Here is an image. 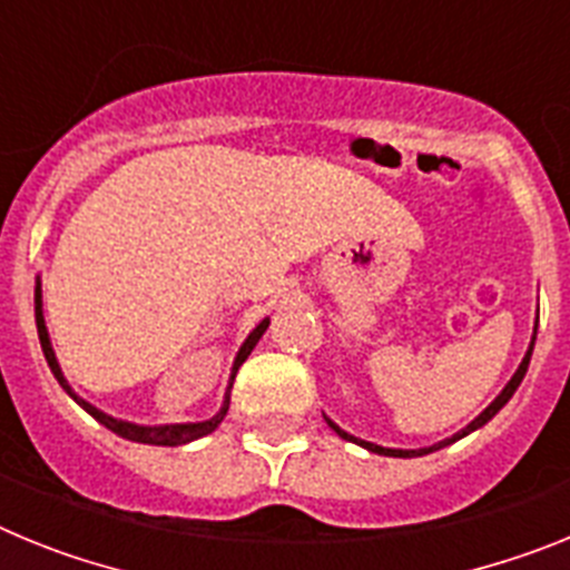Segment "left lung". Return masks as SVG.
<instances>
[{
    "label": "left lung",
    "mask_w": 570,
    "mask_h": 570,
    "mask_svg": "<svg viewBox=\"0 0 570 570\" xmlns=\"http://www.w3.org/2000/svg\"><path fill=\"white\" fill-rule=\"evenodd\" d=\"M533 342H537V325H533L531 345H528V351H525V356H522L520 367H517V371H513V376H511V380H508V385L502 387L500 394H497V400H493L491 405H488L485 411H482L480 416H473V420L468 422V425L462 428V431H456V434H454V436H448V440H440V442H434V445H428V448H382V445H376V442L360 440V436H354V434H347V431H342V428L336 425V422L331 420V416H325V422H328V425L334 428V431H336V434L342 436V440H347V442H356V445H362V448H365V451H371V454H380V456H400V460H411V456H425V454H434V451H440V448H445V445H451V442L462 440V436L473 434V431H476V428H482V425H485V422H491L493 416L500 414L502 407H505V402L511 400V396H513V391H517V387H520V382L525 380L528 362H531V354H533Z\"/></svg>",
    "instance_id": "obj_1"
}]
</instances>
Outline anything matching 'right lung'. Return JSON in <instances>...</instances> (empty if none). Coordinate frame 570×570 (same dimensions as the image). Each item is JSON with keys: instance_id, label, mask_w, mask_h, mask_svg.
I'll use <instances>...</instances> for the list:
<instances>
[{"instance_id": "obj_1", "label": "right lung", "mask_w": 570, "mask_h": 570, "mask_svg": "<svg viewBox=\"0 0 570 570\" xmlns=\"http://www.w3.org/2000/svg\"><path fill=\"white\" fill-rule=\"evenodd\" d=\"M33 311H37V331H39V342H42V354L45 360H48L50 371H53V376H57L59 385L65 387V394L70 396V400L77 402L79 407H85L94 420L99 422V425H105L108 431H114L116 436H122V440H130V442H142V445H168V448H176V445H188V442L194 440H203V436H208L210 431H216L219 428V422L225 420V414H228V405H230V387H234V380H236V371H239V365L250 356V351L256 347V342L262 340V334L268 331L271 325V316H265V320L256 325L254 331L248 334V340L242 342L239 351H236L234 356V365H230V376H228V387H225V396H223V405H219V411H216L210 420H203V422H170V425H139V422H130V420H119V416H110L105 414L102 407L90 405L88 400H82V396L70 387V382L65 380L62 374V365H59L57 360V351H53V342H50V334H48V325H45V311H42V279L37 276V288H33Z\"/></svg>"}]
</instances>
